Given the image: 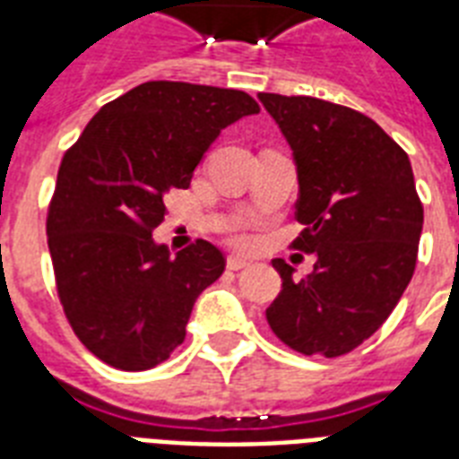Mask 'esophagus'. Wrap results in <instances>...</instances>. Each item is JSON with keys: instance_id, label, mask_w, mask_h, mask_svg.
Wrapping results in <instances>:
<instances>
[{"instance_id": "obj_1", "label": "esophagus", "mask_w": 459, "mask_h": 459, "mask_svg": "<svg viewBox=\"0 0 459 459\" xmlns=\"http://www.w3.org/2000/svg\"><path fill=\"white\" fill-rule=\"evenodd\" d=\"M226 266H229L230 272H240V269H245V266H250V262H247L245 257H240V255H229Z\"/></svg>"}]
</instances>
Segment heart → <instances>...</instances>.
Here are the masks:
<instances>
[{
    "label": "heart",
    "instance_id": "obj_1",
    "mask_svg": "<svg viewBox=\"0 0 459 459\" xmlns=\"http://www.w3.org/2000/svg\"><path fill=\"white\" fill-rule=\"evenodd\" d=\"M236 238H243V236H240V233H238V236Z\"/></svg>",
    "mask_w": 459,
    "mask_h": 459
}]
</instances>
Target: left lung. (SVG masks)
Masks as SVG:
<instances>
[{
  "label": "left lung",
  "mask_w": 459,
  "mask_h": 459,
  "mask_svg": "<svg viewBox=\"0 0 459 459\" xmlns=\"http://www.w3.org/2000/svg\"><path fill=\"white\" fill-rule=\"evenodd\" d=\"M293 150L307 229L295 247L314 252V272L273 259L283 290L266 321L302 355L338 357L388 319L417 264L424 209L412 164L377 121L316 97L259 92Z\"/></svg>",
  "instance_id": "8db88e82"
}]
</instances>
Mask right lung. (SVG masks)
Returning a JSON list of instances; mask_svg holds the SVG:
<instances>
[{
	"instance_id": "right-lung-1",
	"label": "right lung",
	"mask_w": 459,
	"mask_h": 459,
	"mask_svg": "<svg viewBox=\"0 0 459 459\" xmlns=\"http://www.w3.org/2000/svg\"><path fill=\"white\" fill-rule=\"evenodd\" d=\"M259 114L243 90L150 81L104 104L56 176L47 243L75 335L109 367L145 371L186 341L195 300L223 273L216 245L171 255L152 230L223 128Z\"/></svg>"
}]
</instances>
